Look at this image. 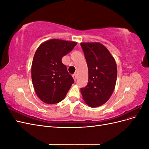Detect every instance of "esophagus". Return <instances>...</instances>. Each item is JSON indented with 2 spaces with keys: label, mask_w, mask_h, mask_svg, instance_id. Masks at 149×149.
Wrapping results in <instances>:
<instances>
[{
  "label": "esophagus",
  "mask_w": 149,
  "mask_h": 149,
  "mask_svg": "<svg viewBox=\"0 0 149 149\" xmlns=\"http://www.w3.org/2000/svg\"><path fill=\"white\" fill-rule=\"evenodd\" d=\"M73 78L74 81L76 80V79H77V74H76V73H74L73 74Z\"/></svg>",
  "instance_id": "esophagus-1"
}]
</instances>
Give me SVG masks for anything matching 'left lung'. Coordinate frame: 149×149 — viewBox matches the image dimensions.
<instances>
[{
    "mask_svg": "<svg viewBox=\"0 0 149 149\" xmlns=\"http://www.w3.org/2000/svg\"><path fill=\"white\" fill-rule=\"evenodd\" d=\"M88 67V83L81 88L86 104L102 106L109 100L117 80V65L107 48L98 42L81 43Z\"/></svg>",
    "mask_w": 149,
    "mask_h": 149,
    "instance_id": "1",
    "label": "left lung"
}]
</instances>
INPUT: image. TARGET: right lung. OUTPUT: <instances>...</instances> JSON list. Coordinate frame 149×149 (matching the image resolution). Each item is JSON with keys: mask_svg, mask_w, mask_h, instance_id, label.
<instances>
[{"mask_svg": "<svg viewBox=\"0 0 149 149\" xmlns=\"http://www.w3.org/2000/svg\"><path fill=\"white\" fill-rule=\"evenodd\" d=\"M76 44V42L51 39L42 43L35 52L31 79L36 94L43 102L52 104L63 100L74 83L61 59Z\"/></svg>", "mask_w": 149, "mask_h": 149, "instance_id": "add662e5", "label": "right lung"}]
</instances>
